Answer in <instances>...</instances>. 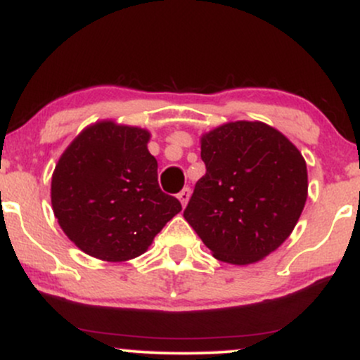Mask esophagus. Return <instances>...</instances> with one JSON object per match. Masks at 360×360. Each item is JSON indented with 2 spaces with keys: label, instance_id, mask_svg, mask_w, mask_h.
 I'll return each instance as SVG.
<instances>
[{
  "label": "esophagus",
  "instance_id": "34e87169",
  "mask_svg": "<svg viewBox=\"0 0 360 360\" xmlns=\"http://www.w3.org/2000/svg\"><path fill=\"white\" fill-rule=\"evenodd\" d=\"M189 196H191V189H189V188H184L183 191H181L179 194H177V198H179L181 205H183V206L188 205V201H189Z\"/></svg>",
  "mask_w": 360,
  "mask_h": 360
}]
</instances>
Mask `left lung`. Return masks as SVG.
<instances>
[{
	"mask_svg": "<svg viewBox=\"0 0 360 360\" xmlns=\"http://www.w3.org/2000/svg\"><path fill=\"white\" fill-rule=\"evenodd\" d=\"M206 172L184 218L221 262H257L291 235L308 196L301 152L262 122H230L201 137Z\"/></svg>",
	"mask_w": 360,
	"mask_h": 360,
	"instance_id": "1",
	"label": "left lung"
}]
</instances>
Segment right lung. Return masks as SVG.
I'll return each instance as SVG.
<instances>
[{
  "instance_id": "obj_1",
  "label": "right lung",
  "mask_w": 360,
  "mask_h": 360,
  "mask_svg": "<svg viewBox=\"0 0 360 360\" xmlns=\"http://www.w3.org/2000/svg\"><path fill=\"white\" fill-rule=\"evenodd\" d=\"M143 128L98 122L65 148L52 174V208L60 229L82 252L123 262L142 255L181 212L162 193L157 160Z\"/></svg>"
}]
</instances>
